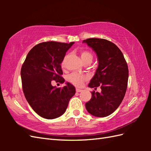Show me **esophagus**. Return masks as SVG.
<instances>
[{"label":"esophagus","instance_id":"esophagus-1","mask_svg":"<svg viewBox=\"0 0 151 151\" xmlns=\"http://www.w3.org/2000/svg\"><path fill=\"white\" fill-rule=\"evenodd\" d=\"M82 90V89H78V88H76V91L77 92V93H79V92H81Z\"/></svg>","mask_w":151,"mask_h":151}]
</instances>
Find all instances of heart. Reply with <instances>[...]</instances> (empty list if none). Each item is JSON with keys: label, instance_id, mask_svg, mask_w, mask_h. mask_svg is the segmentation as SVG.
Here are the masks:
<instances>
[{"label": "heart", "instance_id": "obj_1", "mask_svg": "<svg viewBox=\"0 0 151 151\" xmlns=\"http://www.w3.org/2000/svg\"><path fill=\"white\" fill-rule=\"evenodd\" d=\"M67 56L64 58V59L62 62V65H63L64 62L66 59ZM93 58V56L92 54L89 52V51H82L81 52V59L83 63L86 62H92ZM88 78V76L85 75H81V74L78 73H71L67 76V80L70 82L72 83L73 85L76 86H81L82 85L83 83L86 81V79Z\"/></svg>", "mask_w": 151, "mask_h": 151}]
</instances>
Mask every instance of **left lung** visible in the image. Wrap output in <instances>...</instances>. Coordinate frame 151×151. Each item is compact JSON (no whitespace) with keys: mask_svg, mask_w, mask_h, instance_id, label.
<instances>
[{"mask_svg":"<svg viewBox=\"0 0 151 151\" xmlns=\"http://www.w3.org/2000/svg\"><path fill=\"white\" fill-rule=\"evenodd\" d=\"M97 54L99 65L88 84L95 90L100 86L101 92H91V98L86 103L89 114L98 117H107L119 107L126 93L129 69L123 53L111 41L89 38L83 41Z\"/></svg>","mask_w":151,"mask_h":151,"instance_id":"1","label":"left lung"}]
</instances>
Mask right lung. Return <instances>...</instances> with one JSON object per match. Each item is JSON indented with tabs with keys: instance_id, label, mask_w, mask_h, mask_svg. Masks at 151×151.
<instances>
[{
	"instance_id": "add662e5",
	"label": "right lung",
	"mask_w": 151,
	"mask_h": 151,
	"mask_svg": "<svg viewBox=\"0 0 151 151\" xmlns=\"http://www.w3.org/2000/svg\"><path fill=\"white\" fill-rule=\"evenodd\" d=\"M75 43L48 41L36 45L28 53L21 70L22 90L27 102L40 116L52 119L63 115L76 89L69 82L63 88L51 82L63 84L61 63L65 53Z\"/></svg>"
}]
</instances>
